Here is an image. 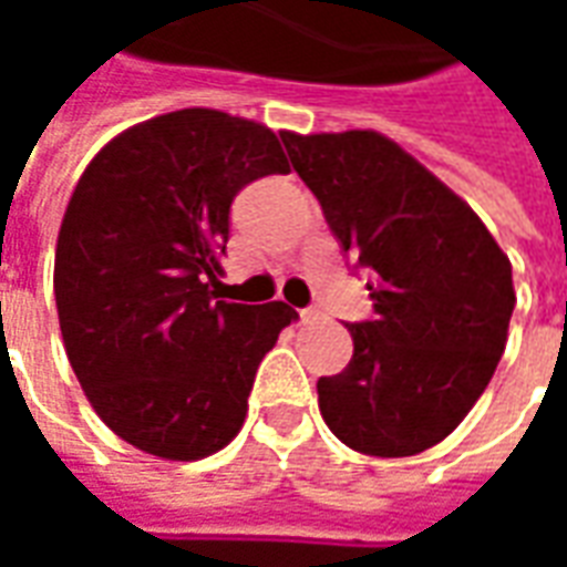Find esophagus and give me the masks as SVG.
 <instances>
[{"mask_svg": "<svg viewBox=\"0 0 567 567\" xmlns=\"http://www.w3.org/2000/svg\"><path fill=\"white\" fill-rule=\"evenodd\" d=\"M300 319H303V321H319L321 312H319V309H312V307L300 309Z\"/></svg>", "mask_w": 567, "mask_h": 567, "instance_id": "34e87169", "label": "esophagus"}]
</instances>
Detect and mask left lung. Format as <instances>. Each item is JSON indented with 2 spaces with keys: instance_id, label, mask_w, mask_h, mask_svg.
<instances>
[{
  "instance_id": "left-lung-1",
  "label": "left lung",
  "mask_w": 567,
  "mask_h": 567,
  "mask_svg": "<svg viewBox=\"0 0 567 567\" xmlns=\"http://www.w3.org/2000/svg\"><path fill=\"white\" fill-rule=\"evenodd\" d=\"M343 251L370 272L373 319L346 324L352 361L319 380L349 450L404 458L452 434L498 368L513 272L458 194L377 130L282 133Z\"/></svg>"
}]
</instances>
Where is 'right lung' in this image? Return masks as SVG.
Returning a JSON list of instances; mask_svg holds the SVG:
<instances>
[{
    "mask_svg": "<svg viewBox=\"0 0 567 567\" xmlns=\"http://www.w3.org/2000/svg\"><path fill=\"white\" fill-rule=\"evenodd\" d=\"M288 173L276 133L215 109L142 121L81 173L54 297L69 364L117 437L166 462L224 450L264 355L297 312L218 300L230 203Z\"/></svg>",
    "mask_w": 567,
    "mask_h": 567,
    "instance_id": "right-lung-1",
    "label": "right lung"
}]
</instances>
